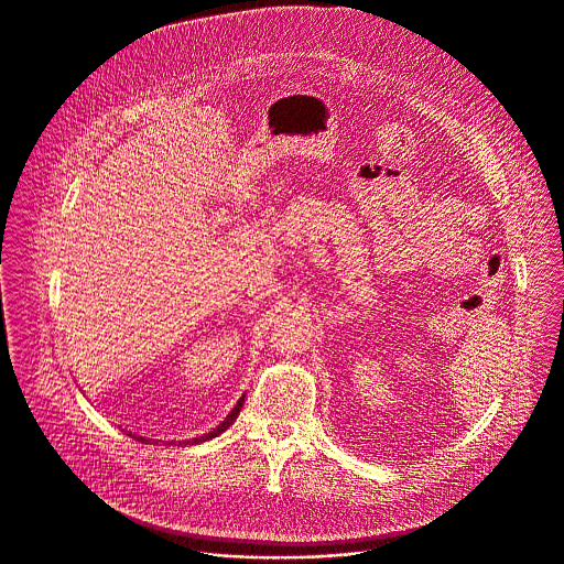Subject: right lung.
<instances>
[{
    "mask_svg": "<svg viewBox=\"0 0 564 564\" xmlns=\"http://www.w3.org/2000/svg\"><path fill=\"white\" fill-rule=\"evenodd\" d=\"M242 402H245V395H242V398L236 402V406H234V409L227 413V417H225V420H223V422H220L216 429H212V431H209V433H205V435H198V437H194V440H192V444H198V442L212 440V437L220 435L225 429H229V424H231V422L238 417V413H240V409H242ZM140 440H144V437H140ZM180 444H182V442H180ZM184 444H188V442H184Z\"/></svg>",
    "mask_w": 564,
    "mask_h": 564,
    "instance_id": "add662e5",
    "label": "right lung"
}]
</instances>
